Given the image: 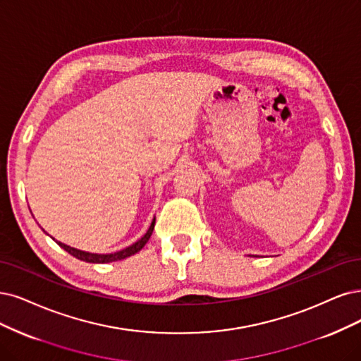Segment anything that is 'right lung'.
Returning <instances> with one entry per match:
<instances>
[{
	"mask_svg": "<svg viewBox=\"0 0 361 361\" xmlns=\"http://www.w3.org/2000/svg\"><path fill=\"white\" fill-rule=\"evenodd\" d=\"M154 223H156V219H153L152 224L149 231L145 232V235L138 239L137 243H133L132 245L120 250V251H116V252H110V255H97V252H87V251H82V250H77V248H73L70 245H65L62 243H58L61 248H63L65 251H68L71 256H74L75 259L78 260H83V262H87V263H110V262H117V260H123L132 255H135V252H138L147 243H149V239L153 233V229H154Z\"/></svg>",
	"mask_w": 361,
	"mask_h": 361,
	"instance_id": "1",
	"label": "right lung"
}]
</instances>
